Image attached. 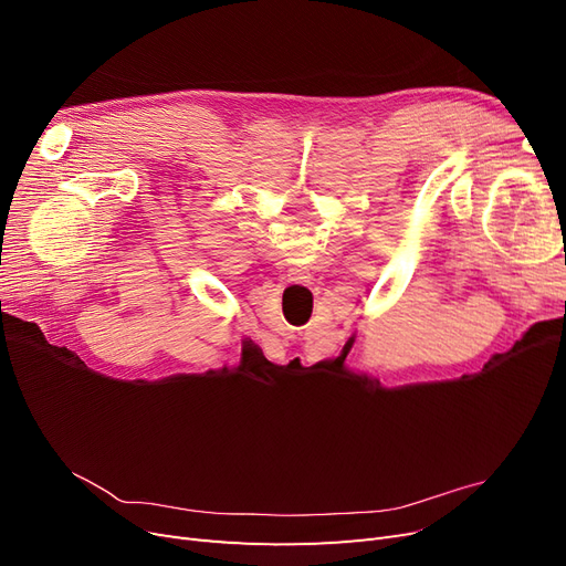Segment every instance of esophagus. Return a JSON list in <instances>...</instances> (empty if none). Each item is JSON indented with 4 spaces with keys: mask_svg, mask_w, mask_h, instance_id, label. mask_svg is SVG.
Wrapping results in <instances>:
<instances>
[{
    "mask_svg": "<svg viewBox=\"0 0 566 566\" xmlns=\"http://www.w3.org/2000/svg\"><path fill=\"white\" fill-rule=\"evenodd\" d=\"M310 279H312V273L304 266H293L285 273V281H290V283H310Z\"/></svg>",
    "mask_w": 566,
    "mask_h": 566,
    "instance_id": "1",
    "label": "esophagus"
}]
</instances>
